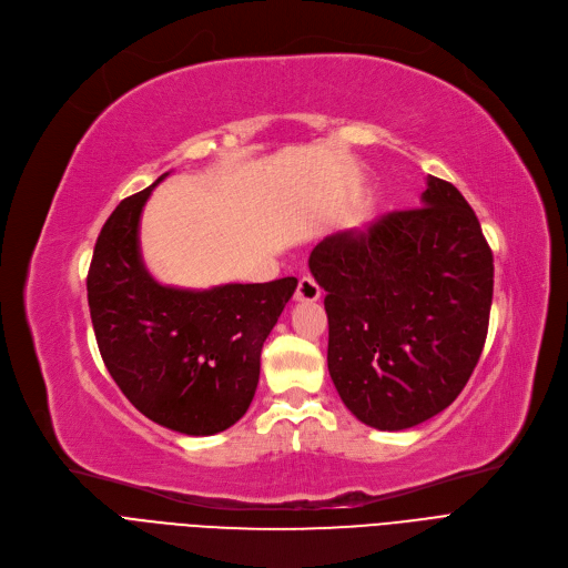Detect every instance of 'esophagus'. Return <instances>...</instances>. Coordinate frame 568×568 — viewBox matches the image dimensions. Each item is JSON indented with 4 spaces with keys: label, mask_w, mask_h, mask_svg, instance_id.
Returning a JSON list of instances; mask_svg holds the SVG:
<instances>
[{
    "label": "esophagus",
    "mask_w": 568,
    "mask_h": 568,
    "mask_svg": "<svg viewBox=\"0 0 568 568\" xmlns=\"http://www.w3.org/2000/svg\"><path fill=\"white\" fill-rule=\"evenodd\" d=\"M318 297H321V286L316 284L314 277H303L297 282L295 300H300V303H314Z\"/></svg>",
    "instance_id": "34e87169"
}]
</instances>
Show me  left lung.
<instances>
[{"mask_svg":"<svg viewBox=\"0 0 568 568\" xmlns=\"http://www.w3.org/2000/svg\"><path fill=\"white\" fill-rule=\"evenodd\" d=\"M327 369L366 426L404 430L443 413L470 381L493 303V252L463 194L428 176L422 206L321 241Z\"/></svg>","mask_w":568,"mask_h":568,"instance_id":"obj_1","label":"left lung"}]
</instances>
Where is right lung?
Here are the masks:
<instances>
[{
    "mask_svg": "<svg viewBox=\"0 0 568 568\" xmlns=\"http://www.w3.org/2000/svg\"><path fill=\"white\" fill-rule=\"evenodd\" d=\"M132 194L100 229L87 275L95 342L128 402L160 426L213 436L250 408L261 348L297 280L190 291L158 284L140 254L153 187Z\"/></svg>",
    "mask_w": 568,
    "mask_h": 568,
    "instance_id": "1",
    "label": "right lung"
}]
</instances>
